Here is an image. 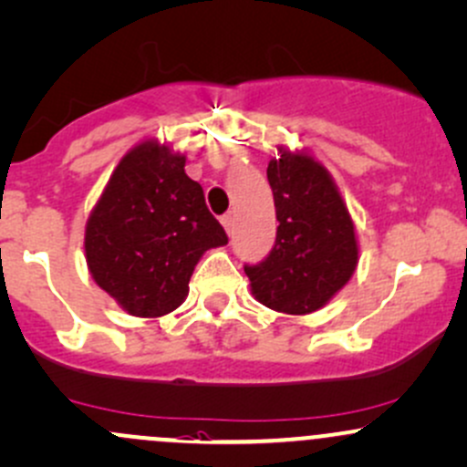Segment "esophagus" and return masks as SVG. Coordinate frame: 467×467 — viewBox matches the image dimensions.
Instances as JSON below:
<instances>
[{"mask_svg": "<svg viewBox=\"0 0 467 467\" xmlns=\"http://www.w3.org/2000/svg\"><path fill=\"white\" fill-rule=\"evenodd\" d=\"M222 225L225 228V233H233V225H234V217H233V213H225L223 217H222Z\"/></svg>", "mask_w": 467, "mask_h": 467, "instance_id": "esophagus-1", "label": "esophagus"}]
</instances>
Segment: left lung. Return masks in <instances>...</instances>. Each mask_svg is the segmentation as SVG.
<instances>
[{
	"label": "left lung",
	"mask_w": 467,
	"mask_h": 467,
	"mask_svg": "<svg viewBox=\"0 0 467 467\" xmlns=\"http://www.w3.org/2000/svg\"><path fill=\"white\" fill-rule=\"evenodd\" d=\"M268 182L276 210V239L259 265H245L253 296L285 315L324 308L355 275V222L327 168L308 150L279 148Z\"/></svg>",
	"instance_id": "1"
}]
</instances>
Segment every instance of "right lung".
I'll return each instance as SVG.
<instances>
[{"label": "right lung", "instance_id": "add662e5", "mask_svg": "<svg viewBox=\"0 0 467 467\" xmlns=\"http://www.w3.org/2000/svg\"><path fill=\"white\" fill-rule=\"evenodd\" d=\"M186 155L143 140L121 157L86 222L90 276L132 317L168 315L188 296L194 265L228 244Z\"/></svg>", "mask_w": 467, "mask_h": 467}]
</instances>
